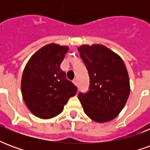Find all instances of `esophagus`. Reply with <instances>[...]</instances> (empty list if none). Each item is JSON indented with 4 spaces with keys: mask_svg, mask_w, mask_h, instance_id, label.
<instances>
[{
    "mask_svg": "<svg viewBox=\"0 0 150 150\" xmlns=\"http://www.w3.org/2000/svg\"><path fill=\"white\" fill-rule=\"evenodd\" d=\"M73 83H74V84L76 85V86L78 84V82H77V79H75L73 80Z\"/></svg>",
    "mask_w": 150,
    "mask_h": 150,
    "instance_id": "esophagus-1",
    "label": "esophagus"
}]
</instances>
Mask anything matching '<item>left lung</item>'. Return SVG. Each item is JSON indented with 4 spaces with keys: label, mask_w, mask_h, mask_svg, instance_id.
<instances>
[{
    "label": "left lung",
    "mask_w": 150,
    "mask_h": 150,
    "mask_svg": "<svg viewBox=\"0 0 150 150\" xmlns=\"http://www.w3.org/2000/svg\"><path fill=\"white\" fill-rule=\"evenodd\" d=\"M78 50L90 76L89 91L78 96L84 112L96 122L110 121L122 111L130 93L125 64L104 45H82Z\"/></svg>",
    "instance_id": "obj_1"
}]
</instances>
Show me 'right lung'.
Returning a JSON list of instances; mask_svg holds the SVG:
<instances>
[{
	"label": "right lung",
	"instance_id": "obj_1",
	"mask_svg": "<svg viewBox=\"0 0 150 150\" xmlns=\"http://www.w3.org/2000/svg\"><path fill=\"white\" fill-rule=\"evenodd\" d=\"M69 47L51 43L34 53L25 67L21 95L29 110L41 119H51L62 112L77 88L60 68Z\"/></svg>",
	"mask_w": 150,
	"mask_h": 150
}]
</instances>
